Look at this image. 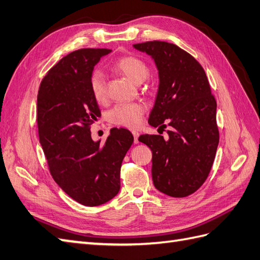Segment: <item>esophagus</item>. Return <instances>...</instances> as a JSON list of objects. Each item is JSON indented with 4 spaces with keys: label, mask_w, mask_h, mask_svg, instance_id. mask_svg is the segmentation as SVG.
Returning <instances> with one entry per match:
<instances>
[{
    "label": "esophagus",
    "mask_w": 260,
    "mask_h": 260,
    "mask_svg": "<svg viewBox=\"0 0 260 260\" xmlns=\"http://www.w3.org/2000/svg\"><path fill=\"white\" fill-rule=\"evenodd\" d=\"M132 135H134V141H135V143H139V132L138 131H132Z\"/></svg>",
    "instance_id": "1"
}]
</instances>
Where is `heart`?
Here are the masks:
<instances>
[{
  "label": "heart",
  "instance_id": "b5f03b06",
  "mask_svg": "<svg viewBox=\"0 0 260 260\" xmlns=\"http://www.w3.org/2000/svg\"><path fill=\"white\" fill-rule=\"evenodd\" d=\"M113 68L136 84H141L150 75V68L147 62L134 55L120 57L113 64ZM89 88L92 97L97 103H105L108 92H107V79L104 73L100 71H93L91 73ZM145 110L147 107L141 103L118 104L109 111L108 119L113 124L126 126V128H137L141 123Z\"/></svg>",
  "mask_w": 260,
  "mask_h": 260
}]
</instances>
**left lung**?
I'll list each match as a JSON object with an SVG mask.
<instances>
[{
	"instance_id": "8db88e82",
	"label": "left lung",
	"mask_w": 260,
	"mask_h": 260,
	"mask_svg": "<svg viewBox=\"0 0 260 260\" xmlns=\"http://www.w3.org/2000/svg\"><path fill=\"white\" fill-rule=\"evenodd\" d=\"M154 59L160 84L149 123L169 125V138L142 135L152 151V180L160 192L185 198L203 185L219 141L216 100L203 67L194 57L168 42L135 44Z\"/></svg>"
}]
</instances>
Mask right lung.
Instances as JSON below:
<instances>
[{
    "label": "right lung",
    "mask_w": 260,
    "mask_h": 260,
    "mask_svg": "<svg viewBox=\"0 0 260 260\" xmlns=\"http://www.w3.org/2000/svg\"><path fill=\"white\" fill-rule=\"evenodd\" d=\"M106 48L75 50L50 68L37 94V128L50 175L73 200L98 206L120 189V169L134 136L112 128L106 142H94L90 126L100 109L89 78Z\"/></svg>",
    "instance_id": "1"
}]
</instances>
